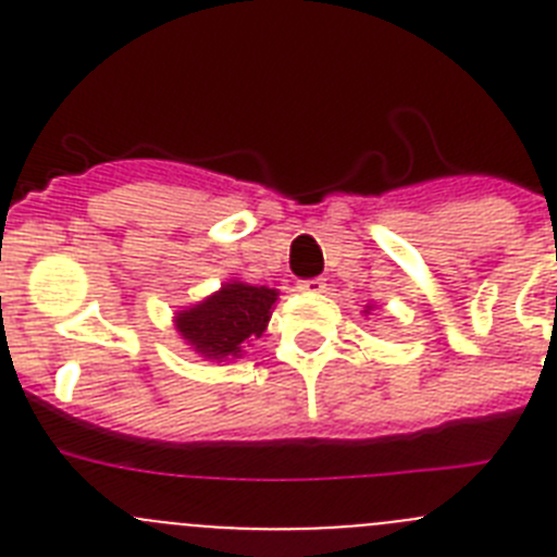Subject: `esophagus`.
Returning a JSON list of instances; mask_svg holds the SVG:
<instances>
[{
    "label": "esophagus",
    "mask_w": 557,
    "mask_h": 557,
    "mask_svg": "<svg viewBox=\"0 0 557 557\" xmlns=\"http://www.w3.org/2000/svg\"><path fill=\"white\" fill-rule=\"evenodd\" d=\"M298 289H304V293H323V289H326V282H323V278H307V282L298 284Z\"/></svg>",
    "instance_id": "1"
}]
</instances>
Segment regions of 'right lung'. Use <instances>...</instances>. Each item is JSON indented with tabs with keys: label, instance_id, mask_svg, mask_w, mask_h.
<instances>
[{
	"label": "right lung",
	"instance_id": "add662e5",
	"mask_svg": "<svg viewBox=\"0 0 557 557\" xmlns=\"http://www.w3.org/2000/svg\"><path fill=\"white\" fill-rule=\"evenodd\" d=\"M275 301L278 293L270 287L225 282L206 301L181 309L175 314V329L200 357L225 362L243 357L245 343L262 337Z\"/></svg>",
	"mask_w": 557,
	"mask_h": 557
}]
</instances>
